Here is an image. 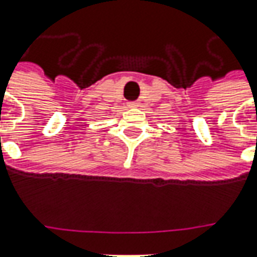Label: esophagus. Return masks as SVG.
<instances>
[{"label": "esophagus", "instance_id": "34e87169", "mask_svg": "<svg viewBox=\"0 0 257 257\" xmlns=\"http://www.w3.org/2000/svg\"><path fill=\"white\" fill-rule=\"evenodd\" d=\"M138 105V103L136 101H132V103H129V107H136Z\"/></svg>", "mask_w": 257, "mask_h": 257}]
</instances>
